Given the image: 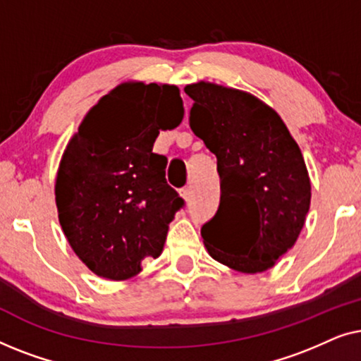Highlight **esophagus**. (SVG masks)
I'll list each match as a JSON object with an SVG mask.
<instances>
[{
  "mask_svg": "<svg viewBox=\"0 0 361 361\" xmlns=\"http://www.w3.org/2000/svg\"><path fill=\"white\" fill-rule=\"evenodd\" d=\"M180 195H182V199H184L185 202H189V200H190V197H192V190H190V187L187 185V187H184V189H180Z\"/></svg>",
  "mask_w": 361,
  "mask_h": 361,
  "instance_id": "34e87169",
  "label": "esophagus"
}]
</instances>
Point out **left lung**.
<instances>
[{
	"label": "left lung",
	"mask_w": 361,
	"mask_h": 361,
	"mask_svg": "<svg viewBox=\"0 0 361 361\" xmlns=\"http://www.w3.org/2000/svg\"><path fill=\"white\" fill-rule=\"evenodd\" d=\"M189 125L216 156L220 204L200 233L210 256L261 273L290 250L310 207L302 152L273 108L215 83L187 85ZM255 223V234L249 226Z\"/></svg>",
	"instance_id": "obj_1"
}]
</instances>
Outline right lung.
<instances>
[{"label":"right lung","mask_w":361,"mask_h":361,"mask_svg":"<svg viewBox=\"0 0 361 361\" xmlns=\"http://www.w3.org/2000/svg\"><path fill=\"white\" fill-rule=\"evenodd\" d=\"M184 118L179 88L123 83L102 98L63 151L56 180L59 221L72 250L100 278L136 276L164 248L185 202L167 184L159 130Z\"/></svg>","instance_id":"add662e5"}]
</instances>
